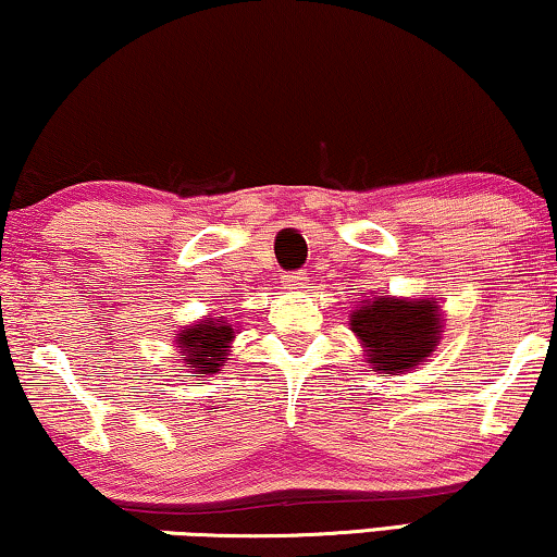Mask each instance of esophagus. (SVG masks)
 <instances>
[{
    "instance_id": "34e87169",
    "label": "esophagus",
    "mask_w": 557,
    "mask_h": 557,
    "mask_svg": "<svg viewBox=\"0 0 557 557\" xmlns=\"http://www.w3.org/2000/svg\"><path fill=\"white\" fill-rule=\"evenodd\" d=\"M307 281H309L307 273H292V276L284 278V288H288L292 294H299L307 288Z\"/></svg>"
}]
</instances>
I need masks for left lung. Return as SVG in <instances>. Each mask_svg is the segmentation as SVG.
Instances as JSON below:
<instances>
[{"instance_id":"obj_1","label":"left lung","mask_w":557,"mask_h":557,"mask_svg":"<svg viewBox=\"0 0 557 557\" xmlns=\"http://www.w3.org/2000/svg\"><path fill=\"white\" fill-rule=\"evenodd\" d=\"M349 324L362 342V352L372 370L395 375L408 372L436 352L444 332V314L436 299L372 296L357 304Z\"/></svg>"}]
</instances>
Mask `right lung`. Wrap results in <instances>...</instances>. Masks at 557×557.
Wrapping results in <instances>:
<instances>
[{"label": "right lung", "instance_id": "1", "mask_svg": "<svg viewBox=\"0 0 557 557\" xmlns=\"http://www.w3.org/2000/svg\"><path fill=\"white\" fill-rule=\"evenodd\" d=\"M235 337L233 324L227 319H210L185 326L177 337V347L185 352V368H193L195 375H212L218 368H223L231 352V342Z\"/></svg>", "mask_w": 557, "mask_h": 557}]
</instances>
